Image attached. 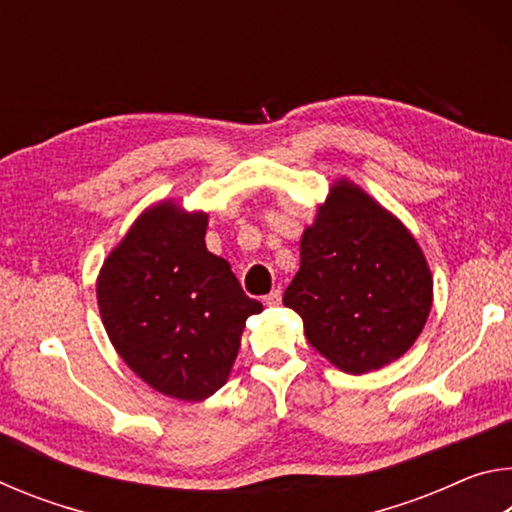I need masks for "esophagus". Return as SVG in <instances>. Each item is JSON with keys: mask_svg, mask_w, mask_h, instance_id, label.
Instances as JSON below:
<instances>
[{"mask_svg": "<svg viewBox=\"0 0 512 512\" xmlns=\"http://www.w3.org/2000/svg\"><path fill=\"white\" fill-rule=\"evenodd\" d=\"M264 302H266L268 307H277V305H280V302H282V291H280V289L271 291V293H268V296L264 298Z\"/></svg>", "mask_w": 512, "mask_h": 512, "instance_id": "esophagus-1", "label": "esophagus"}]
</instances>
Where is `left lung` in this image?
<instances>
[{"label":"left lung","instance_id":"8db88e82","mask_svg":"<svg viewBox=\"0 0 512 512\" xmlns=\"http://www.w3.org/2000/svg\"><path fill=\"white\" fill-rule=\"evenodd\" d=\"M431 298L411 232L357 185L334 183L302 232L300 271L282 298L311 348L350 375L384 368L418 339Z\"/></svg>","mask_w":512,"mask_h":512}]
</instances>
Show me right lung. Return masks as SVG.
<instances>
[{
    "instance_id": "add662e5",
    "label": "right lung",
    "mask_w": 512,
    "mask_h": 512,
    "mask_svg": "<svg viewBox=\"0 0 512 512\" xmlns=\"http://www.w3.org/2000/svg\"><path fill=\"white\" fill-rule=\"evenodd\" d=\"M207 214L164 201L101 266L97 300L119 357L162 395L201 402L228 381L246 318L262 311L205 246Z\"/></svg>"
}]
</instances>
